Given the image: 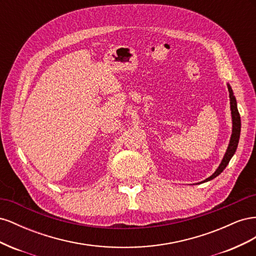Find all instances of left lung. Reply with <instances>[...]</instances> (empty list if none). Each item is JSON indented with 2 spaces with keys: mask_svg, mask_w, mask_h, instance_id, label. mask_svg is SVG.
<instances>
[{
  "mask_svg": "<svg viewBox=\"0 0 256 256\" xmlns=\"http://www.w3.org/2000/svg\"><path fill=\"white\" fill-rule=\"evenodd\" d=\"M228 92H230V113H232V122H233V128H232V136H230V143H228V150L226 152V154H224V157L221 161L220 166H218V168L216 170L214 173L209 176L208 178H206L205 180L200 182V184L202 182H209L214 180V178H216L218 175H220L223 170L226 168V166L228 164L230 160L232 159V157L234 156V154L237 150V146H238V142H239V136H240V128H242V122H240V115H239V112H238V109H237V102H236V98L234 96V92H233V90H232L230 85L228 83Z\"/></svg>",
  "mask_w": 256,
  "mask_h": 256,
  "instance_id": "8db88e82",
  "label": "left lung"
}]
</instances>
